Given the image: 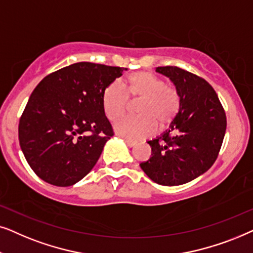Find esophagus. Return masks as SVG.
Segmentation results:
<instances>
[{
    "label": "esophagus",
    "instance_id": "1",
    "mask_svg": "<svg viewBox=\"0 0 253 253\" xmlns=\"http://www.w3.org/2000/svg\"><path fill=\"white\" fill-rule=\"evenodd\" d=\"M125 142H126V143H127V146L130 147V148H132V147H135L136 144H137L136 141H132V140H129V139H125Z\"/></svg>",
    "mask_w": 253,
    "mask_h": 253
}]
</instances>
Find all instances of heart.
<instances>
[{
  "label": "heart",
  "instance_id": "b5f03b06",
  "mask_svg": "<svg viewBox=\"0 0 253 253\" xmlns=\"http://www.w3.org/2000/svg\"><path fill=\"white\" fill-rule=\"evenodd\" d=\"M130 98L140 100L136 112L116 125L119 135L140 140L154 135L158 125L167 128L176 119L180 110V95L176 87L168 85L166 80L151 72H139L128 79L127 90L120 80L113 81L103 93V109L107 119L116 121L127 112Z\"/></svg>",
  "mask_w": 253,
  "mask_h": 253
}]
</instances>
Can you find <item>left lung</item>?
I'll return each instance as SVG.
<instances>
[{"mask_svg":"<svg viewBox=\"0 0 253 253\" xmlns=\"http://www.w3.org/2000/svg\"><path fill=\"white\" fill-rule=\"evenodd\" d=\"M172 81L181 105L170 128L148 141L151 157L140 164L155 183L176 186L195 179L216 161L227 128V117L210 83L179 67H157Z\"/></svg>","mask_w":253,"mask_h":253,"instance_id":"1","label":"left lung"}]
</instances>
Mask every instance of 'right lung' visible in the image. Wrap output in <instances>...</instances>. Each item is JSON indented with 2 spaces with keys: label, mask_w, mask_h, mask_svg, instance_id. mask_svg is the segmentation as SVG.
I'll list each match as a JSON object with an SVG mask.
<instances>
[{
  "label": "right lung",
  "mask_w": 253,
  "mask_h": 253,
  "mask_svg": "<svg viewBox=\"0 0 253 253\" xmlns=\"http://www.w3.org/2000/svg\"><path fill=\"white\" fill-rule=\"evenodd\" d=\"M126 68L77 62L43 77L30 96L18 126L22 151L35 173L55 186L86 176L113 129L103 93Z\"/></svg>",
  "instance_id": "right-lung-1"
}]
</instances>
